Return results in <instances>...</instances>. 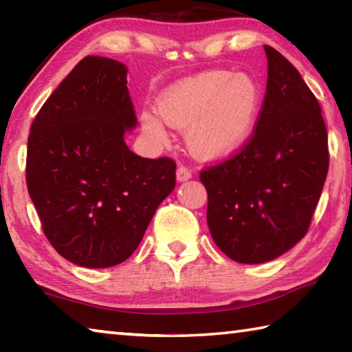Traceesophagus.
<instances>
[{"label":"esophagus","instance_id":"1","mask_svg":"<svg viewBox=\"0 0 352 352\" xmlns=\"http://www.w3.org/2000/svg\"><path fill=\"white\" fill-rule=\"evenodd\" d=\"M190 177H192V174H190L186 168H183V166H180V168L177 169V182H180V183L188 182Z\"/></svg>","mask_w":352,"mask_h":352}]
</instances>
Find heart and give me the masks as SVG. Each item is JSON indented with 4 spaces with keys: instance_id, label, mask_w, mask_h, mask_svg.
I'll return each mask as SVG.
<instances>
[{
    "instance_id": "obj_1",
    "label": "heart",
    "mask_w": 352,
    "mask_h": 352,
    "mask_svg": "<svg viewBox=\"0 0 352 352\" xmlns=\"http://www.w3.org/2000/svg\"><path fill=\"white\" fill-rule=\"evenodd\" d=\"M261 104V87L252 76L210 69L166 88L157 102L160 116L142 111L141 126L153 140L164 142L168 130L163 118L169 127L186 132L195 158L220 162L233 157L252 138Z\"/></svg>"
}]
</instances>
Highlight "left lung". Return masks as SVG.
Wrapping results in <instances>:
<instances>
[{
  "mask_svg": "<svg viewBox=\"0 0 352 352\" xmlns=\"http://www.w3.org/2000/svg\"><path fill=\"white\" fill-rule=\"evenodd\" d=\"M267 88L253 138L200 172L216 245L241 264L276 259L309 230L329 168L317 98L283 54L264 46Z\"/></svg>",
  "mask_w": 352,
  "mask_h": 352,
  "instance_id": "8db88e82",
  "label": "left lung"
}]
</instances>
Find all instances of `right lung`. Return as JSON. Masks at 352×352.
Segmentation results:
<instances>
[{"label": "right lung", "instance_id": "right-lung-1", "mask_svg": "<svg viewBox=\"0 0 352 352\" xmlns=\"http://www.w3.org/2000/svg\"><path fill=\"white\" fill-rule=\"evenodd\" d=\"M136 127L127 68L88 56L35 116L26 183L47 241L76 265L107 269L140 245L175 188V163L142 158L126 144Z\"/></svg>", "mask_w": 352, "mask_h": 352}]
</instances>
